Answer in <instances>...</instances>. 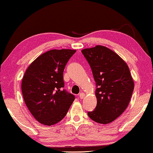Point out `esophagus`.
<instances>
[{
    "label": "esophagus",
    "instance_id": "esophagus-1",
    "mask_svg": "<svg viewBox=\"0 0 153 153\" xmlns=\"http://www.w3.org/2000/svg\"><path fill=\"white\" fill-rule=\"evenodd\" d=\"M79 96L81 99H83L85 97V94H84V93H80V94H79Z\"/></svg>",
    "mask_w": 153,
    "mask_h": 153
}]
</instances>
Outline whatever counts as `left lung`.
<instances>
[{
  "label": "left lung",
  "instance_id": "obj_1",
  "mask_svg": "<svg viewBox=\"0 0 153 153\" xmlns=\"http://www.w3.org/2000/svg\"><path fill=\"white\" fill-rule=\"evenodd\" d=\"M92 70L96 81L97 105L88 112L91 120L109 124L120 117L128 107L134 83L128 65L108 48L96 45L81 51Z\"/></svg>",
  "mask_w": 153,
  "mask_h": 153
}]
</instances>
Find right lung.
I'll return each instance as SVG.
<instances>
[{"mask_svg":"<svg viewBox=\"0 0 153 153\" xmlns=\"http://www.w3.org/2000/svg\"><path fill=\"white\" fill-rule=\"evenodd\" d=\"M75 50H51L27 68L22 82L25 104L38 122L51 126L65 117L75 96L64 89L63 72Z\"/></svg>","mask_w":153,"mask_h":153,"instance_id":"right-lung-1","label":"right lung"}]
</instances>
